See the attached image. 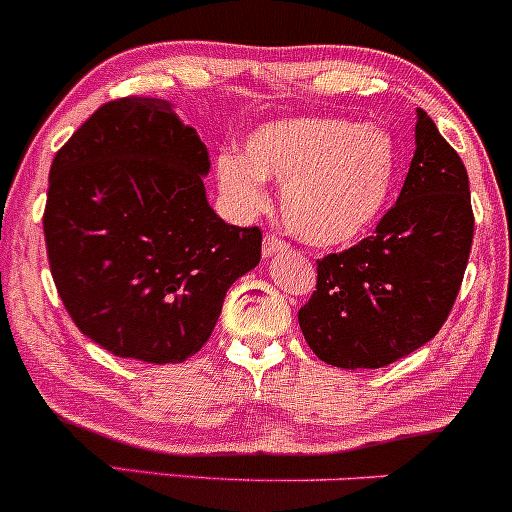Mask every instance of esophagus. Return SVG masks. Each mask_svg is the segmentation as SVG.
Returning a JSON list of instances; mask_svg holds the SVG:
<instances>
[{"label":"esophagus","instance_id":"1","mask_svg":"<svg viewBox=\"0 0 512 512\" xmlns=\"http://www.w3.org/2000/svg\"><path fill=\"white\" fill-rule=\"evenodd\" d=\"M286 250H289V243H286V240H281L276 236L264 238V245H262V255L264 257H276V255H281V252H286Z\"/></svg>","mask_w":512,"mask_h":512}]
</instances>
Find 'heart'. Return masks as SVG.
<instances>
[{
	"mask_svg": "<svg viewBox=\"0 0 512 512\" xmlns=\"http://www.w3.org/2000/svg\"><path fill=\"white\" fill-rule=\"evenodd\" d=\"M397 170L399 151L387 129L342 117L269 122L245 139L243 156L216 161L221 190L245 211L262 207V178L284 185L286 226L315 248L368 236L390 207Z\"/></svg>",
	"mask_w": 512,
	"mask_h": 512,
	"instance_id": "obj_1",
	"label": "heart"
}]
</instances>
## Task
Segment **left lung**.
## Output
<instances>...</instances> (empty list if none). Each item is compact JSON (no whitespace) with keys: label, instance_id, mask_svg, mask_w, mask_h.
Returning a JSON list of instances; mask_svg holds the SVG:
<instances>
[{"label":"left lung","instance_id":"8db88e82","mask_svg":"<svg viewBox=\"0 0 512 512\" xmlns=\"http://www.w3.org/2000/svg\"><path fill=\"white\" fill-rule=\"evenodd\" d=\"M474 236L469 178L436 122L416 110V151L373 236L317 260L298 310L305 342L337 368H383L436 337L460 293Z\"/></svg>","mask_w":512,"mask_h":512}]
</instances>
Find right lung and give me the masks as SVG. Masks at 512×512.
Returning <instances> with one entry per match:
<instances>
[{
  "instance_id": "add662e5",
  "label": "right lung",
  "mask_w": 512,
  "mask_h": 512,
  "mask_svg": "<svg viewBox=\"0 0 512 512\" xmlns=\"http://www.w3.org/2000/svg\"><path fill=\"white\" fill-rule=\"evenodd\" d=\"M209 154L163 98L101 105L57 151L43 214L50 272L91 342L180 363L214 332L231 284L257 267L262 231L209 207Z\"/></svg>"
}]
</instances>
